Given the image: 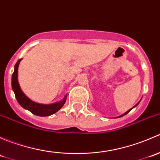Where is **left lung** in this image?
I'll return each mask as SVG.
<instances>
[{
    "instance_id": "obj_1",
    "label": "left lung",
    "mask_w": 160,
    "mask_h": 160,
    "mask_svg": "<svg viewBox=\"0 0 160 160\" xmlns=\"http://www.w3.org/2000/svg\"><path fill=\"white\" fill-rule=\"evenodd\" d=\"M138 104H139V102H138V104H135V106H134V107H133V108H135V107H136V106H137V105H138ZM132 108H131V109H129V110H128V111H126V112H125V114H122V115H121V116H119V117H118V118H121V117H122V116H124V115H125V114H128V112H130V111H131V110H132Z\"/></svg>"
}]
</instances>
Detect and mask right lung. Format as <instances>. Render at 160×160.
Here are the masks:
<instances>
[{
  "mask_svg": "<svg viewBox=\"0 0 160 160\" xmlns=\"http://www.w3.org/2000/svg\"><path fill=\"white\" fill-rule=\"evenodd\" d=\"M21 60H22V59H18V62H16L15 66H14V72L12 74V78H11V86H12V89L14 90L18 102L22 108L27 109V110L31 111L32 114L37 116L46 117V116L52 115V114L57 112L65 104L66 101H67V95L64 97L62 101L52 104H38V103H35L32 101V100H30L21 89L18 80V66Z\"/></svg>",
  "mask_w": 160,
  "mask_h": 160,
  "instance_id": "obj_1",
  "label": "right lung"
}]
</instances>
